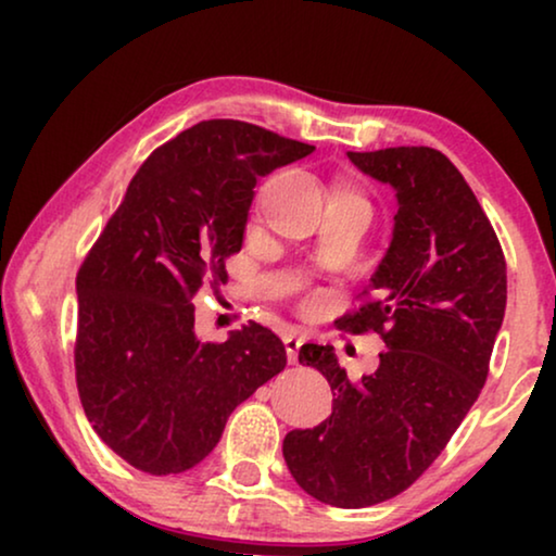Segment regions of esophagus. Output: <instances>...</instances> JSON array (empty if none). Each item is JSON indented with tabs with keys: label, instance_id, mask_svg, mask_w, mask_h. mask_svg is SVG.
Instances as JSON below:
<instances>
[{
	"label": "esophagus",
	"instance_id": "34e87169",
	"mask_svg": "<svg viewBox=\"0 0 556 556\" xmlns=\"http://www.w3.org/2000/svg\"><path fill=\"white\" fill-rule=\"evenodd\" d=\"M283 344H286L288 362H291V364L299 362V349H301V344H303V337H301V333H295V331L286 333V337H283Z\"/></svg>",
	"mask_w": 556,
	"mask_h": 556
}]
</instances>
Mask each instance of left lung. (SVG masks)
Returning a JSON list of instances; mask_svg holds the SVG:
<instances>
[{
	"label": "left lung",
	"mask_w": 556,
	"mask_h": 556,
	"mask_svg": "<svg viewBox=\"0 0 556 556\" xmlns=\"http://www.w3.org/2000/svg\"><path fill=\"white\" fill-rule=\"evenodd\" d=\"M397 192L392 245L346 333H379L384 352L352 379L333 346L303 344L299 362L329 379L333 409L283 440L286 466L308 496L339 508L382 504L428 470L481 394L506 311V257L473 189L443 151H349Z\"/></svg>",
	"instance_id": "obj_1"
}]
</instances>
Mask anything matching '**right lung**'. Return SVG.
Returning a JSON list of instances; mask_svg holds the SVG:
<instances>
[{"mask_svg": "<svg viewBox=\"0 0 556 556\" xmlns=\"http://www.w3.org/2000/svg\"><path fill=\"white\" fill-rule=\"evenodd\" d=\"M314 147L232 118L202 121L149 154L83 261L75 384L98 438L151 476L207 458L227 417L286 367V346L250 321L194 337V295L227 283L253 187Z\"/></svg>", "mask_w": 556, "mask_h": 556, "instance_id": "right-lung-1", "label": "right lung"}]
</instances>
